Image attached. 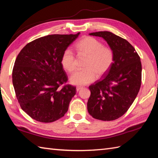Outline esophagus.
Masks as SVG:
<instances>
[{
	"mask_svg": "<svg viewBox=\"0 0 158 158\" xmlns=\"http://www.w3.org/2000/svg\"><path fill=\"white\" fill-rule=\"evenodd\" d=\"M83 88L82 87H80V86H78V87H77V88H76V90H77V92H79V90H81V89H82Z\"/></svg>",
	"mask_w": 158,
	"mask_h": 158,
	"instance_id": "esophagus-1",
	"label": "esophagus"
}]
</instances>
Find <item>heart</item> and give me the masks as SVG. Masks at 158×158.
Wrapping results in <instances>:
<instances>
[{
	"mask_svg": "<svg viewBox=\"0 0 158 158\" xmlns=\"http://www.w3.org/2000/svg\"><path fill=\"white\" fill-rule=\"evenodd\" d=\"M76 49L79 55L88 57L85 69L77 70L70 77V83L75 85H85L95 81L96 76L105 75L113 62V50L103 46L98 40L85 36L76 44ZM61 64L66 71L72 73L76 69V60L73 52L66 49L63 52Z\"/></svg>",
	"mask_w": 158,
	"mask_h": 158,
	"instance_id": "obj_1",
	"label": "heart"
}]
</instances>
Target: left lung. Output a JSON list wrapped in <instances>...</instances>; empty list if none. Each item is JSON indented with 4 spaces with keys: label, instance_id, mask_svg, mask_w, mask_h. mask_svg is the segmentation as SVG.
Returning a JSON list of instances; mask_svg holds the SVG:
<instances>
[{
    "label": "left lung",
    "instance_id": "1",
    "mask_svg": "<svg viewBox=\"0 0 158 158\" xmlns=\"http://www.w3.org/2000/svg\"><path fill=\"white\" fill-rule=\"evenodd\" d=\"M102 37L113 52V62L105 77L89 86L88 110L102 121L118 119L132 105L141 84L142 65L135 49L126 39L108 31L89 33Z\"/></svg>",
    "mask_w": 158,
    "mask_h": 158
}]
</instances>
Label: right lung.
Segmentation results:
<instances>
[{
    "mask_svg": "<svg viewBox=\"0 0 158 158\" xmlns=\"http://www.w3.org/2000/svg\"><path fill=\"white\" fill-rule=\"evenodd\" d=\"M79 34L43 36L28 43L17 57L12 73L17 99L23 111L36 121L55 122L68 110L76 88H60L68 80L61 58Z\"/></svg>",
    "mask_w": 158,
    "mask_h": 158,
    "instance_id": "obj_1",
    "label": "right lung"
}]
</instances>
